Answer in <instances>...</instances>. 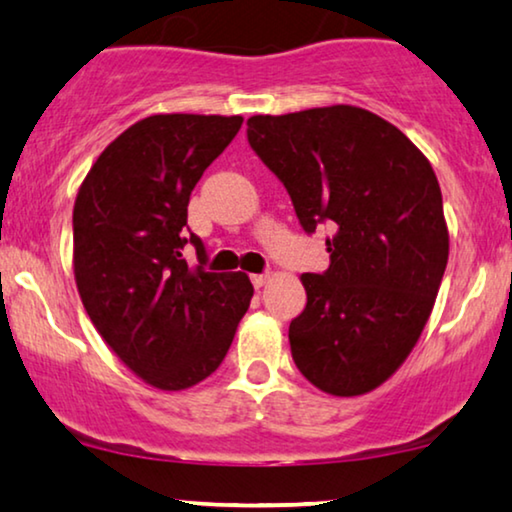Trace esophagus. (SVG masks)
<instances>
[{
	"mask_svg": "<svg viewBox=\"0 0 512 512\" xmlns=\"http://www.w3.org/2000/svg\"><path fill=\"white\" fill-rule=\"evenodd\" d=\"M268 282H270L268 272H263V275H251V284H254L256 289H261V286H265Z\"/></svg>",
	"mask_w": 512,
	"mask_h": 512,
	"instance_id": "1",
	"label": "esophagus"
}]
</instances>
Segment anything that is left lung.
Here are the masks:
<instances>
[{
    "instance_id": "left-lung-1",
    "label": "left lung",
    "mask_w": 512,
    "mask_h": 512,
    "mask_svg": "<svg viewBox=\"0 0 512 512\" xmlns=\"http://www.w3.org/2000/svg\"><path fill=\"white\" fill-rule=\"evenodd\" d=\"M247 139L305 233H333L328 270L300 277L293 361L326 394L373 391L412 352L445 275L450 237L431 163L396 125L349 104L251 116Z\"/></svg>"
}]
</instances>
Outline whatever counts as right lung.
I'll use <instances>...</instances> for the list:
<instances>
[{
  "label": "right lung",
  "mask_w": 512,
  "mask_h": 512,
  "mask_svg": "<svg viewBox=\"0 0 512 512\" xmlns=\"http://www.w3.org/2000/svg\"><path fill=\"white\" fill-rule=\"evenodd\" d=\"M242 116L158 114L100 153L74 202V277L83 307L118 359L153 387L179 391L221 366L254 286L244 272H207L188 230L202 172ZM193 243L200 266L183 247Z\"/></svg>",
  "instance_id": "1"
}]
</instances>
